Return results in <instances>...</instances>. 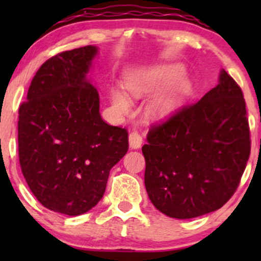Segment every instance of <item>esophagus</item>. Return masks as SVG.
<instances>
[{
	"label": "esophagus",
	"mask_w": 261,
	"mask_h": 261,
	"mask_svg": "<svg viewBox=\"0 0 261 261\" xmlns=\"http://www.w3.org/2000/svg\"><path fill=\"white\" fill-rule=\"evenodd\" d=\"M128 145H130L131 149H139L143 145V138H141L138 131H134L128 135Z\"/></svg>",
	"instance_id": "1"
}]
</instances>
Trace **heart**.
I'll list each match as a JSON object with an SVG mask.
<instances>
[{"label":"heart","mask_w":261,"mask_h":261,"mask_svg":"<svg viewBox=\"0 0 261 261\" xmlns=\"http://www.w3.org/2000/svg\"><path fill=\"white\" fill-rule=\"evenodd\" d=\"M183 69L178 64L155 65L134 70L125 81V88L133 98L151 96L147 115L154 120H164L174 114L191 91V82L180 75ZM112 105L120 114H128L131 102L123 92H111Z\"/></svg>","instance_id":"b5f03b06"}]
</instances>
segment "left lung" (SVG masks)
<instances>
[{
  "label": "left lung",
  "instance_id": "8db88e82",
  "mask_svg": "<svg viewBox=\"0 0 261 261\" xmlns=\"http://www.w3.org/2000/svg\"><path fill=\"white\" fill-rule=\"evenodd\" d=\"M146 141L145 188L155 208L179 220L221 208L238 189L250 155L243 91L222 69L215 88L152 126Z\"/></svg>",
  "mask_w": 261,
  "mask_h": 261
}]
</instances>
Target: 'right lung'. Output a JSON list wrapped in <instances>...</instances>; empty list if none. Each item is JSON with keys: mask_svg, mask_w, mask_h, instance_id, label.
Wrapping results in <instances>:
<instances>
[{"mask_svg": "<svg viewBox=\"0 0 261 261\" xmlns=\"http://www.w3.org/2000/svg\"><path fill=\"white\" fill-rule=\"evenodd\" d=\"M98 48L63 51L46 60L18 109V159L29 188L50 211L80 216L106 191L110 170L128 149L126 128L99 115L87 78Z\"/></svg>", "mask_w": 261, "mask_h": 261, "instance_id": "obj_1", "label": "right lung"}]
</instances>
